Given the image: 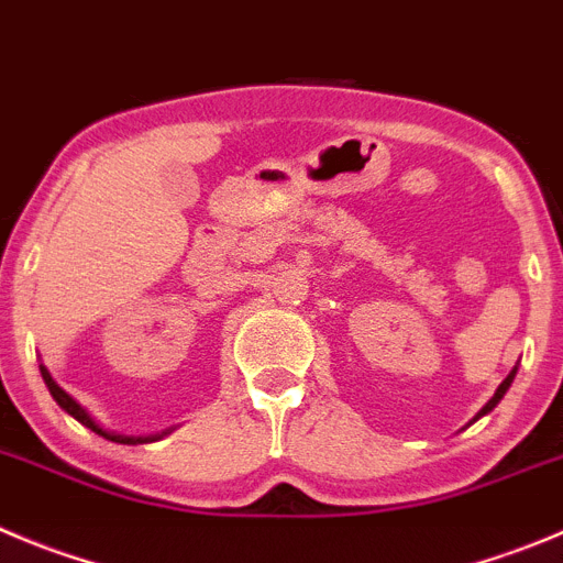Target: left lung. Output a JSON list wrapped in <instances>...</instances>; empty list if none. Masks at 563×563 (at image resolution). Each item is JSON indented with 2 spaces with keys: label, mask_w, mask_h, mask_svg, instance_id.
I'll use <instances>...</instances> for the list:
<instances>
[{
  "label": "left lung",
  "mask_w": 563,
  "mask_h": 563,
  "mask_svg": "<svg viewBox=\"0 0 563 563\" xmlns=\"http://www.w3.org/2000/svg\"><path fill=\"white\" fill-rule=\"evenodd\" d=\"M514 376H517V371H511V373H508V376H506V382H503V384H500V387H497L495 398H492V400H489V404H486V406H484V409H481V415H486V411H492V409H495V406H497V404H500V398H503V395H506V389H508V387H511ZM481 415H478V417H481Z\"/></svg>",
  "instance_id": "left-lung-1"
}]
</instances>
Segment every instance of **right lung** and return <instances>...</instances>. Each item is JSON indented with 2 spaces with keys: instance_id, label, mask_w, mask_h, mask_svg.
I'll use <instances>...</instances> for the list:
<instances>
[{
  "instance_id": "obj_1",
  "label": "right lung",
  "mask_w": 563,
  "mask_h": 563,
  "mask_svg": "<svg viewBox=\"0 0 563 563\" xmlns=\"http://www.w3.org/2000/svg\"><path fill=\"white\" fill-rule=\"evenodd\" d=\"M41 376H44L46 387H49L52 398L57 400V406H60V409H66L68 415L74 417V420H79V422H82V426H88L90 431L101 433V437H104V439H110V442H118V445H135V442H148V439H143V437H121V433H110V431H104V428H99V426H96L93 420H90V415H88V411H85L82 406H79L77 400H74L71 395L66 393V389H63V387H57V382H55V378L49 376V371H46L44 365H41Z\"/></svg>"
}]
</instances>
